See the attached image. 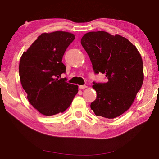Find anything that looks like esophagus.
<instances>
[{
	"label": "esophagus",
	"mask_w": 159,
	"mask_h": 159,
	"mask_svg": "<svg viewBox=\"0 0 159 159\" xmlns=\"http://www.w3.org/2000/svg\"><path fill=\"white\" fill-rule=\"evenodd\" d=\"M87 87H88L87 85H80V86H79V88H80V90H83V89H85V88H86Z\"/></svg>",
	"instance_id": "obj_1"
}]
</instances>
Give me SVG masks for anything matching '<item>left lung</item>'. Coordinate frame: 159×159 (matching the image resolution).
Masks as SVG:
<instances>
[{
  "label": "left lung",
  "mask_w": 159,
  "mask_h": 159,
  "mask_svg": "<svg viewBox=\"0 0 159 159\" xmlns=\"http://www.w3.org/2000/svg\"><path fill=\"white\" fill-rule=\"evenodd\" d=\"M95 74H104L107 83L94 81L97 98L90 104L96 116L114 118L130 108L143 83V63L136 47L120 35L92 31L81 39Z\"/></svg>",
  "instance_id": "8db88e82"
}]
</instances>
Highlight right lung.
I'll return each mask as SVG.
<instances>
[{
    "label": "right lung",
    "mask_w": 159,
    "mask_h": 159,
    "mask_svg": "<svg viewBox=\"0 0 159 159\" xmlns=\"http://www.w3.org/2000/svg\"><path fill=\"white\" fill-rule=\"evenodd\" d=\"M74 39L65 31L42 34L20 59L21 85L30 104L45 116L64 112L78 93V85L60 79L66 73L63 55Z\"/></svg>",
    "instance_id": "1"
}]
</instances>
